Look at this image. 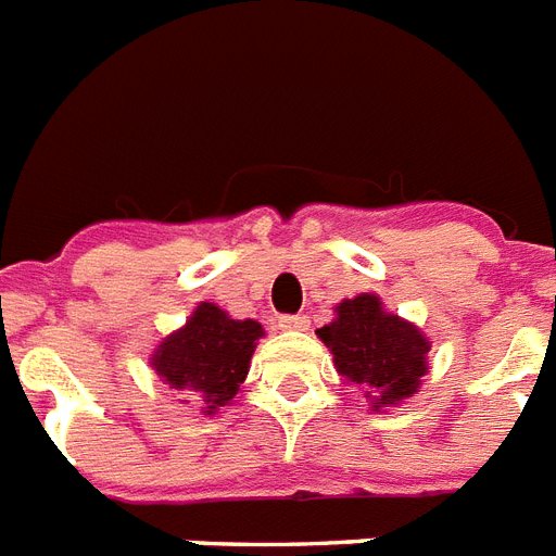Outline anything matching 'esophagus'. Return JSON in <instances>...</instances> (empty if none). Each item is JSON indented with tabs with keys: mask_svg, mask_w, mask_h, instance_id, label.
Segmentation results:
<instances>
[{
	"mask_svg": "<svg viewBox=\"0 0 556 556\" xmlns=\"http://www.w3.org/2000/svg\"><path fill=\"white\" fill-rule=\"evenodd\" d=\"M279 329H282V331H305V329H308V317H305V314H282V317H279Z\"/></svg>",
	"mask_w": 556,
	"mask_h": 556,
	"instance_id": "34e87169",
	"label": "esophagus"
}]
</instances>
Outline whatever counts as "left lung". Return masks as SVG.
Wrapping results in <instances>:
<instances>
[{"label": "left lung", "instance_id": "obj_1", "mask_svg": "<svg viewBox=\"0 0 556 556\" xmlns=\"http://www.w3.org/2000/svg\"><path fill=\"white\" fill-rule=\"evenodd\" d=\"M338 317L317 329V338L334 355L343 380L366 389L371 409L413 397L427 375L430 340L413 323L383 312L380 296L357 294L334 308Z\"/></svg>", "mask_w": 556, "mask_h": 556}]
</instances>
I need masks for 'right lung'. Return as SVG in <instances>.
Segmentation results:
<instances>
[{"mask_svg":"<svg viewBox=\"0 0 556 556\" xmlns=\"http://www.w3.org/2000/svg\"><path fill=\"white\" fill-rule=\"evenodd\" d=\"M262 334L256 320H233L216 303H199L181 329L161 340L152 369L169 389H181L213 415L242 389Z\"/></svg>","mask_w":556,"mask_h":556,"instance_id":"add662e5","label":"right lung"}]
</instances>
